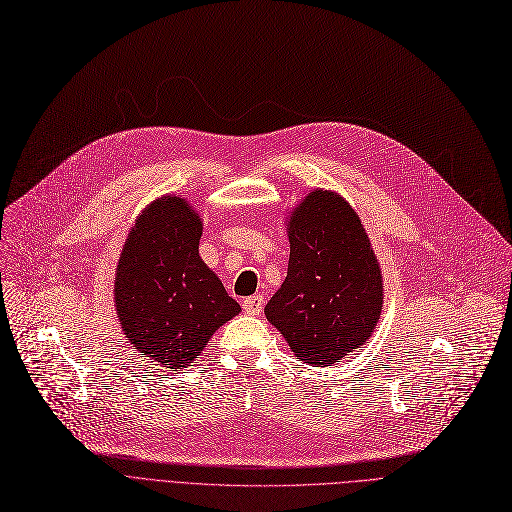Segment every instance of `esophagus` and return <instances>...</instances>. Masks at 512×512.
<instances>
[{"label": "esophagus", "instance_id": "1", "mask_svg": "<svg viewBox=\"0 0 512 512\" xmlns=\"http://www.w3.org/2000/svg\"><path fill=\"white\" fill-rule=\"evenodd\" d=\"M242 309H245L247 315H259L263 311V297L261 294H255V297H247L242 301Z\"/></svg>", "mask_w": 512, "mask_h": 512}]
</instances>
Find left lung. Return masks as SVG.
Returning a JSON list of instances; mask_svg holds the SVG:
<instances>
[{
  "label": "left lung",
  "instance_id": "8db88e82",
  "mask_svg": "<svg viewBox=\"0 0 512 512\" xmlns=\"http://www.w3.org/2000/svg\"><path fill=\"white\" fill-rule=\"evenodd\" d=\"M288 242V276L265 317L294 357L328 367L375 330L384 303L380 263L357 211L321 188L290 211Z\"/></svg>",
  "mask_w": 512,
  "mask_h": 512
}]
</instances>
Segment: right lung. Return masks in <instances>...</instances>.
I'll return each mask as SVG.
<instances>
[{"instance_id":"obj_1","label":"right lung","mask_w":512,"mask_h":512,"mask_svg":"<svg viewBox=\"0 0 512 512\" xmlns=\"http://www.w3.org/2000/svg\"><path fill=\"white\" fill-rule=\"evenodd\" d=\"M203 222L186 199H155L134 222L116 267L114 303L130 344L168 369L199 359L240 305L199 257Z\"/></svg>"}]
</instances>
